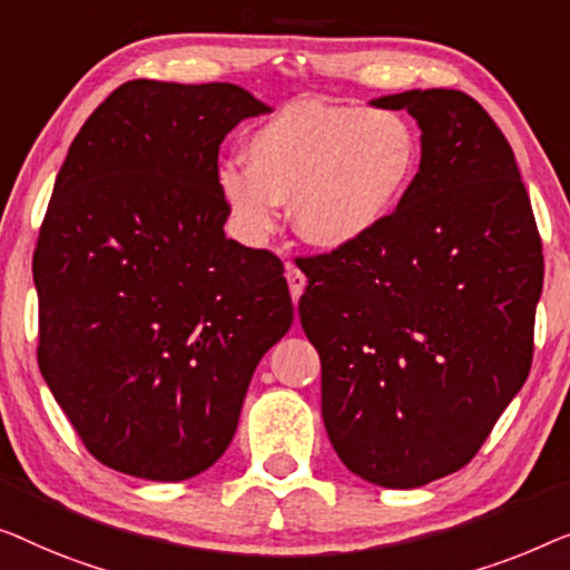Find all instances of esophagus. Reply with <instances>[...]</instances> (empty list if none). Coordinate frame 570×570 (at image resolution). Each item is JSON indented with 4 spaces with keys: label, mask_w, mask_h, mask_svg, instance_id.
Returning a JSON list of instances; mask_svg holds the SVG:
<instances>
[{
    "label": "esophagus",
    "mask_w": 570,
    "mask_h": 570,
    "mask_svg": "<svg viewBox=\"0 0 570 570\" xmlns=\"http://www.w3.org/2000/svg\"><path fill=\"white\" fill-rule=\"evenodd\" d=\"M286 282H288V294H292V299L296 304L304 292V286H307V276H304L299 268L286 266Z\"/></svg>",
    "instance_id": "obj_1"
}]
</instances>
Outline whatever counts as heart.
<instances>
[{
    "mask_svg": "<svg viewBox=\"0 0 570 570\" xmlns=\"http://www.w3.org/2000/svg\"><path fill=\"white\" fill-rule=\"evenodd\" d=\"M247 165L219 167L216 186L239 235L261 243L292 202L294 229L323 250L372 237L413 186L421 141L405 116L292 102L255 128Z\"/></svg>",
    "mask_w": 570,
    "mask_h": 570,
    "instance_id": "obj_1",
    "label": "heart"
}]
</instances>
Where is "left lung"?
Returning <instances> with one entry per match:
<instances>
[{
    "label": "left lung",
    "mask_w": 570,
    "mask_h": 570,
    "mask_svg": "<svg viewBox=\"0 0 570 570\" xmlns=\"http://www.w3.org/2000/svg\"><path fill=\"white\" fill-rule=\"evenodd\" d=\"M421 126L395 214L317 255L299 299L323 364V421L343 464L382 488L464 468L532 366L542 243L507 136L460 90L372 100Z\"/></svg>",
    "instance_id": "8db88e82"
}]
</instances>
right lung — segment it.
Masks as SVG:
<instances>
[{
    "instance_id": "add662e5",
    "label": "right lung",
    "mask_w": 570,
    "mask_h": 570,
    "mask_svg": "<svg viewBox=\"0 0 570 570\" xmlns=\"http://www.w3.org/2000/svg\"><path fill=\"white\" fill-rule=\"evenodd\" d=\"M229 82L131 79L71 141L33 255L38 366L95 460L194 478L292 327L274 253L224 237L219 144L268 114Z\"/></svg>"
}]
</instances>
